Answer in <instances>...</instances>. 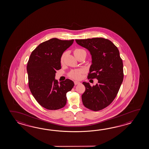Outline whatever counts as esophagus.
Segmentation results:
<instances>
[{"label": "esophagus", "instance_id": "obj_1", "mask_svg": "<svg viewBox=\"0 0 149 149\" xmlns=\"http://www.w3.org/2000/svg\"><path fill=\"white\" fill-rule=\"evenodd\" d=\"M74 85H78V84H79L80 82L78 81H74Z\"/></svg>", "mask_w": 149, "mask_h": 149}]
</instances>
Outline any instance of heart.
Segmentation results:
<instances>
[{
  "instance_id": "obj_1",
  "label": "heart",
  "mask_w": 149,
  "mask_h": 149,
  "mask_svg": "<svg viewBox=\"0 0 149 149\" xmlns=\"http://www.w3.org/2000/svg\"><path fill=\"white\" fill-rule=\"evenodd\" d=\"M82 51H84V50L81 49H76L73 52V53H74V55H76V54H77V53H78L79 52ZM64 56H65V54H63L61 57L60 61L61 63H63ZM82 73H84V70H82V69L73 70V71L70 72V73H69V76H70V77L74 78V79H80L81 78V74Z\"/></svg>"
}]
</instances>
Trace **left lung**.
Instances as JSON below:
<instances>
[{
    "label": "left lung",
    "instance_id": "1",
    "mask_svg": "<svg viewBox=\"0 0 149 149\" xmlns=\"http://www.w3.org/2000/svg\"><path fill=\"white\" fill-rule=\"evenodd\" d=\"M92 55L88 79L96 78L98 83L92 87L83 82L85 91L82 103L93 111H99L111 104L117 95L123 81V63L118 48L110 40L103 38L76 39Z\"/></svg>",
    "mask_w": 149,
    "mask_h": 149
}]
</instances>
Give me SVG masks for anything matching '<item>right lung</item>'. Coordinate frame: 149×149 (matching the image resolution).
<instances>
[{
    "mask_svg": "<svg viewBox=\"0 0 149 149\" xmlns=\"http://www.w3.org/2000/svg\"><path fill=\"white\" fill-rule=\"evenodd\" d=\"M73 41L51 39L39 45L29 59V88L38 103L48 110L63 108L67 103V93L74 85L70 79L58 82L55 79L56 71L61 68V57Z\"/></svg>",
    "mask_w": 149,
    "mask_h": 149,
    "instance_id": "1",
    "label": "right lung"
}]
</instances>
